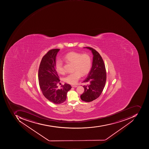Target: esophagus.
Instances as JSON below:
<instances>
[{
    "instance_id": "esophagus-1",
    "label": "esophagus",
    "mask_w": 149,
    "mask_h": 149,
    "mask_svg": "<svg viewBox=\"0 0 149 149\" xmlns=\"http://www.w3.org/2000/svg\"><path fill=\"white\" fill-rule=\"evenodd\" d=\"M71 86L72 87L76 88L77 87V85H72Z\"/></svg>"
}]
</instances>
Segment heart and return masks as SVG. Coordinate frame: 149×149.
<instances>
[{
  "label": "heart",
  "instance_id": "b5f03b06",
  "mask_svg": "<svg viewBox=\"0 0 149 149\" xmlns=\"http://www.w3.org/2000/svg\"><path fill=\"white\" fill-rule=\"evenodd\" d=\"M64 61L73 64L74 72L67 75L64 81L70 84H75L81 78V76H86L91 70L92 66V59L88 54H82L77 52L68 53L63 56ZM58 73L63 74L65 72L63 63L60 60L56 61L55 64Z\"/></svg>",
  "mask_w": 149,
  "mask_h": 149
}]
</instances>
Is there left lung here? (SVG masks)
Instances as JSON below:
<instances>
[{"label": "left lung", "instance_id": "1", "mask_svg": "<svg viewBox=\"0 0 149 149\" xmlns=\"http://www.w3.org/2000/svg\"><path fill=\"white\" fill-rule=\"evenodd\" d=\"M91 51L93 55L92 66L86 79L83 82L87 83L83 86L84 92L81 95L82 100L91 102L101 94L106 82L107 73L102 57L98 52L90 47H86Z\"/></svg>", "mask_w": 149, "mask_h": 149}]
</instances>
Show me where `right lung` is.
<instances>
[{
    "label": "right lung",
    "mask_w": 149,
    "mask_h": 149,
    "mask_svg": "<svg viewBox=\"0 0 149 149\" xmlns=\"http://www.w3.org/2000/svg\"><path fill=\"white\" fill-rule=\"evenodd\" d=\"M59 49H53L48 51L43 57L38 70L39 86L42 94L49 101L55 104H61L66 100L68 92L72 88L69 84L65 83L58 88L59 77L57 73L55 64L56 56Z\"/></svg>",
    "instance_id": "add662e5"
}]
</instances>
